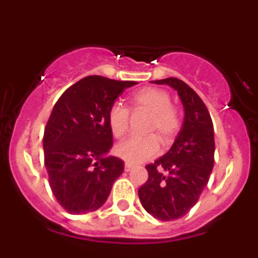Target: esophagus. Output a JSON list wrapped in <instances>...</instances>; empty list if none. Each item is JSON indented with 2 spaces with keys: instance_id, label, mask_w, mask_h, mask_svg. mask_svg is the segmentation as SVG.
I'll list each match as a JSON object with an SVG mask.
<instances>
[{
  "instance_id": "1",
  "label": "esophagus",
  "mask_w": 258,
  "mask_h": 258,
  "mask_svg": "<svg viewBox=\"0 0 258 258\" xmlns=\"http://www.w3.org/2000/svg\"><path fill=\"white\" fill-rule=\"evenodd\" d=\"M133 169V164L125 163V172H129V170Z\"/></svg>"
}]
</instances>
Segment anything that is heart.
I'll return each mask as SVG.
<instances>
[{"label": "heart", "instance_id": "b5f03b06", "mask_svg": "<svg viewBox=\"0 0 258 258\" xmlns=\"http://www.w3.org/2000/svg\"><path fill=\"white\" fill-rule=\"evenodd\" d=\"M131 112L149 113L146 133H154L164 146L172 143L182 126V115L177 106L170 103L169 93L159 88H143L134 93L129 101ZM107 122L112 136L122 138L129 129V111L121 104L115 103L107 113ZM154 134L133 137L116 146V154L127 163L137 164L155 156L160 149L159 140Z\"/></svg>", "mask_w": 258, "mask_h": 258}]
</instances>
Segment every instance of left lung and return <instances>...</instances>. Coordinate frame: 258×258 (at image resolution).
<instances>
[{
    "label": "left lung",
    "mask_w": 258,
    "mask_h": 258,
    "mask_svg": "<svg viewBox=\"0 0 258 258\" xmlns=\"http://www.w3.org/2000/svg\"><path fill=\"white\" fill-rule=\"evenodd\" d=\"M154 83L166 84L178 92L184 118L172 149L146 165L149 178L138 197L155 218L173 221L190 212L208 183L214 164L213 122L202 98L182 80L168 77Z\"/></svg>",
    "instance_id": "1"
}]
</instances>
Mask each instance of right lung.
Masks as SVG:
<instances>
[{
	"label": "right lung",
	"instance_id": "add662e5",
	"mask_svg": "<svg viewBox=\"0 0 258 258\" xmlns=\"http://www.w3.org/2000/svg\"><path fill=\"white\" fill-rule=\"evenodd\" d=\"M136 81L86 76L59 97L44 133V161L56 202L68 213L101 208L124 170L112 147L107 113L117 97Z\"/></svg>",
	"mask_w": 258,
	"mask_h": 258
}]
</instances>
